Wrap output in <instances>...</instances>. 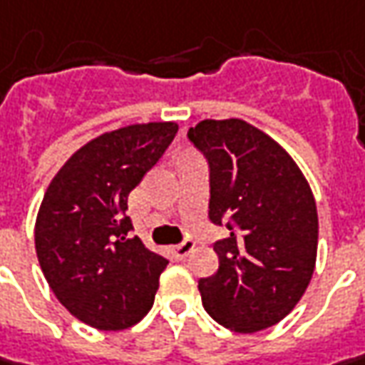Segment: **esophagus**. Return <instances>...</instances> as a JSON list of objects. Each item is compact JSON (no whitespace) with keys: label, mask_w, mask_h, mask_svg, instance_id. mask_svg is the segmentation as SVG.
<instances>
[{"label":"esophagus","mask_w":365,"mask_h":365,"mask_svg":"<svg viewBox=\"0 0 365 365\" xmlns=\"http://www.w3.org/2000/svg\"><path fill=\"white\" fill-rule=\"evenodd\" d=\"M194 240H190V238H185L183 242H180V245H175L173 248H171V252H173V257L178 258V260H182V258H185L192 250H194Z\"/></svg>","instance_id":"34e87169"}]
</instances>
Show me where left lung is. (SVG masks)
Listing matches in <instances>:
<instances>
[{
	"label": "left lung",
	"instance_id": "obj_1",
	"mask_svg": "<svg viewBox=\"0 0 365 365\" xmlns=\"http://www.w3.org/2000/svg\"><path fill=\"white\" fill-rule=\"evenodd\" d=\"M187 139L210 170L218 272L200 279L204 309L240 333L267 329L303 297L317 257V206L307 180L277 141L246 120H202Z\"/></svg>",
	"mask_w": 365,
	"mask_h": 365
}]
</instances>
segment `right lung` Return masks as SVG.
Listing matches in <instances>:
<instances>
[{
  "instance_id": "1",
  "label": "right lung",
  "mask_w": 365,
  "mask_h": 365,
  "mask_svg": "<svg viewBox=\"0 0 365 365\" xmlns=\"http://www.w3.org/2000/svg\"><path fill=\"white\" fill-rule=\"evenodd\" d=\"M175 133V123L105 133L81 147L46 190L36 255L58 301L95 329H127L153 305L168 258L133 236L125 212Z\"/></svg>"
}]
</instances>
